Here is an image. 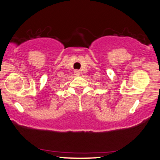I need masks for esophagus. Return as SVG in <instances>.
<instances>
[{
    "label": "esophagus",
    "instance_id": "34e87169",
    "mask_svg": "<svg viewBox=\"0 0 160 160\" xmlns=\"http://www.w3.org/2000/svg\"><path fill=\"white\" fill-rule=\"evenodd\" d=\"M80 74V71H78V70H76V71H74V75L75 76H79V75Z\"/></svg>",
    "mask_w": 160,
    "mask_h": 160
}]
</instances>
